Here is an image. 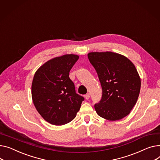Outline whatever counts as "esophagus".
Masks as SVG:
<instances>
[{
    "instance_id": "1",
    "label": "esophagus",
    "mask_w": 160,
    "mask_h": 160,
    "mask_svg": "<svg viewBox=\"0 0 160 160\" xmlns=\"http://www.w3.org/2000/svg\"><path fill=\"white\" fill-rule=\"evenodd\" d=\"M85 98H86V100H89L90 98V94L89 93L86 94V95H85Z\"/></svg>"
}]
</instances>
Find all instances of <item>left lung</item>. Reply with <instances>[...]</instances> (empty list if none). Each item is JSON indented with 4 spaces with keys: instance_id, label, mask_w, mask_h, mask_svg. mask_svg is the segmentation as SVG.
<instances>
[{
    "instance_id": "1",
    "label": "left lung",
    "mask_w": 160,
    "mask_h": 160,
    "mask_svg": "<svg viewBox=\"0 0 160 160\" xmlns=\"http://www.w3.org/2000/svg\"><path fill=\"white\" fill-rule=\"evenodd\" d=\"M88 56L102 88V99L94 105L96 112L109 121L123 118L134 108L140 91L141 79L134 63L111 51L91 52Z\"/></svg>"
}]
</instances>
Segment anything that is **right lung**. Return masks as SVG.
Wrapping results in <instances>:
<instances>
[{
  "mask_svg": "<svg viewBox=\"0 0 160 160\" xmlns=\"http://www.w3.org/2000/svg\"><path fill=\"white\" fill-rule=\"evenodd\" d=\"M79 58L74 54L57 57L45 62L35 72L31 97L40 116L48 123L62 125L71 122L84 98L76 93L69 71Z\"/></svg>",
  "mask_w": 160,
  "mask_h": 160,
  "instance_id": "add662e5",
  "label": "right lung"
}]
</instances>
